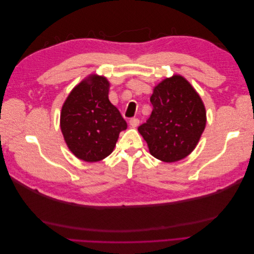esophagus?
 Returning a JSON list of instances; mask_svg holds the SVG:
<instances>
[{
	"instance_id": "34e87169",
	"label": "esophagus",
	"mask_w": 254,
	"mask_h": 254,
	"mask_svg": "<svg viewBox=\"0 0 254 254\" xmlns=\"http://www.w3.org/2000/svg\"><path fill=\"white\" fill-rule=\"evenodd\" d=\"M139 124H140V121H139V119H136V118L130 119V121H129V125L131 127H136Z\"/></svg>"
}]
</instances>
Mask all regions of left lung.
<instances>
[{"label": "left lung", "mask_w": 254, "mask_h": 254, "mask_svg": "<svg viewBox=\"0 0 254 254\" xmlns=\"http://www.w3.org/2000/svg\"><path fill=\"white\" fill-rule=\"evenodd\" d=\"M152 112L137 130L150 155L172 163L188 157L200 140L206 124L202 99L181 75L166 77L153 87Z\"/></svg>", "instance_id": "left-lung-1"}]
</instances>
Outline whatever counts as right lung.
Instances as JSON below:
<instances>
[{"label":"right lung","instance_id":"right-lung-1","mask_svg":"<svg viewBox=\"0 0 254 254\" xmlns=\"http://www.w3.org/2000/svg\"><path fill=\"white\" fill-rule=\"evenodd\" d=\"M110 82L90 74L72 89L60 112V129L67 148L79 160L97 162L108 157L120 132L127 128L109 101Z\"/></svg>","mask_w":254,"mask_h":254}]
</instances>
